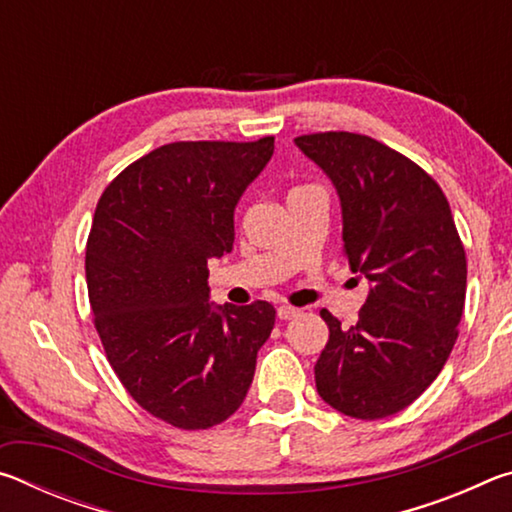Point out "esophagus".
<instances>
[{"label":"esophagus","instance_id":"obj_1","mask_svg":"<svg viewBox=\"0 0 512 512\" xmlns=\"http://www.w3.org/2000/svg\"><path fill=\"white\" fill-rule=\"evenodd\" d=\"M296 316H300V309H296V307H289V305L277 307V318H280V320H291Z\"/></svg>","mask_w":512,"mask_h":512}]
</instances>
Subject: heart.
<instances>
[{"instance_id": "obj_1", "label": "heart", "mask_w": 512, "mask_h": 512, "mask_svg": "<svg viewBox=\"0 0 512 512\" xmlns=\"http://www.w3.org/2000/svg\"><path fill=\"white\" fill-rule=\"evenodd\" d=\"M296 189H300V187H296Z\"/></svg>"}]
</instances>
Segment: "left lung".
Segmentation results:
<instances>
[{
  "label": "left lung",
  "mask_w": 512,
  "mask_h": 512,
  "mask_svg": "<svg viewBox=\"0 0 512 512\" xmlns=\"http://www.w3.org/2000/svg\"><path fill=\"white\" fill-rule=\"evenodd\" d=\"M332 180L343 210V255L370 291L357 325L327 309L318 395L350 418L379 420L427 391L458 339L467 259L449 203L427 171L368 135L296 137Z\"/></svg>",
  "instance_id": "obj_1"
}]
</instances>
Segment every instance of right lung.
<instances>
[{
	"instance_id": "right-lung-1",
	"label": "right lung",
	"mask_w": 512,
	"mask_h": 512,
	"mask_svg": "<svg viewBox=\"0 0 512 512\" xmlns=\"http://www.w3.org/2000/svg\"><path fill=\"white\" fill-rule=\"evenodd\" d=\"M275 137L173 142L106 187L85 246L94 327L133 400L178 429H210L253 384L275 309L210 305L207 259L230 253L235 205Z\"/></svg>"
}]
</instances>
